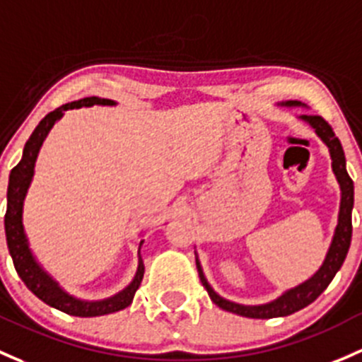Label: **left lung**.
<instances>
[{"instance_id":"1","label":"left lung","mask_w":362,"mask_h":362,"mask_svg":"<svg viewBox=\"0 0 362 362\" xmlns=\"http://www.w3.org/2000/svg\"><path fill=\"white\" fill-rule=\"evenodd\" d=\"M284 107H300V102L296 100H288L283 102ZM300 119L309 123L317 133L319 139L328 146L329 156H332V168L334 177H337L338 184H340L341 191V199H340V213H338V226L334 229L333 241L329 245L328 253H326L325 262L319 267V271L310 277V279L303 281L298 286L291 288V290L284 291L279 298L272 300L269 303H262V305H241V303L230 302V300L222 298L213 288L208 284L206 277H204L203 269H201L199 260L196 258L197 272H199L201 283L206 288L208 295L213 300L215 305H218L220 309L232 312V314L243 315V317H251V319H272V317H284V315H290L293 312H298L303 307L310 305L322 291L328 288V284L332 283L334 274L340 271L341 264H344L345 257H347L349 246H351L352 239V208H354V182L349 177L347 168H345V154L341 149V144L338 140V136H334L333 128L322 119L321 116H310V114H302Z\"/></svg>"}]
</instances>
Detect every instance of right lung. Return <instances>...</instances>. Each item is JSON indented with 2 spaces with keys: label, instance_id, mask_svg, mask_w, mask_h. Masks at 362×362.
Masks as SVG:
<instances>
[{
  "label": "right lung",
  "instance_id": "obj_1",
  "mask_svg": "<svg viewBox=\"0 0 362 362\" xmlns=\"http://www.w3.org/2000/svg\"><path fill=\"white\" fill-rule=\"evenodd\" d=\"M90 105H116V102L109 100V98H98V97H86L81 100L71 102V104L62 105V107L55 109V111L47 114L29 140L25 142L24 154H22L21 163L10 171V182H8V192H6V215H5V232H6V245H8L11 260H13L15 271H17L21 279L24 281L25 286L29 288L34 295L40 300H43L47 305L59 309L69 315H78V317H95V315H105L112 314V312L127 309L132 303L135 291L139 290L140 283H142L144 267L142 258H139V269H136L135 277L123 291L116 293L111 298L98 300V302H86V300H79L76 296L69 295L59 286L55 279L41 267L34 258L33 251L29 248L28 235L24 232L22 226V206H24V197L28 194L34 175V163H36L37 152L43 146L45 139H47L48 132L64 116V111L79 107H90ZM144 241H140L142 246Z\"/></svg>",
  "mask_w": 362,
  "mask_h": 362
}]
</instances>
